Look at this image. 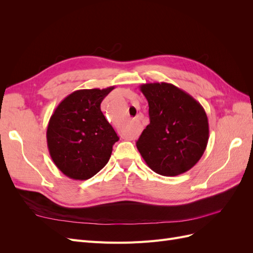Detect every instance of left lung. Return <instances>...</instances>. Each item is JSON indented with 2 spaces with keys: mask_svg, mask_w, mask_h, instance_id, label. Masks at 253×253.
I'll return each instance as SVG.
<instances>
[{
  "mask_svg": "<svg viewBox=\"0 0 253 253\" xmlns=\"http://www.w3.org/2000/svg\"><path fill=\"white\" fill-rule=\"evenodd\" d=\"M150 124L136 145L151 169L163 176L189 171L203 156L209 139L208 117L202 104L171 83H145Z\"/></svg>",
  "mask_w": 253,
  "mask_h": 253,
  "instance_id": "8db88e82",
  "label": "left lung"
}]
</instances>
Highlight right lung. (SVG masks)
I'll use <instances>...</instances> for the list:
<instances>
[{
    "label": "right lung",
    "instance_id": "right-lung-1",
    "mask_svg": "<svg viewBox=\"0 0 253 253\" xmlns=\"http://www.w3.org/2000/svg\"><path fill=\"white\" fill-rule=\"evenodd\" d=\"M115 86L78 89L59 103L49 119L46 139L52 162L67 177H93L110 160L119 140L100 104Z\"/></svg>",
    "mask_w": 253,
    "mask_h": 253
}]
</instances>
